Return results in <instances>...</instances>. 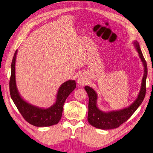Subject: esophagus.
<instances>
[{
	"instance_id": "obj_1",
	"label": "esophagus",
	"mask_w": 153,
	"mask_h": 153,
	"mask_svg": "<svg viewBox=\"0 0 153 153\" xmlns=\"http://www.w3.org/2000/svg\"><path fill=\"white\" fill-rule=\"evenodd\" d=\"M78 84H79L81 85H84V84H86V80H85V78L83 77L82 76H80V75L78 78Z\"/></svg>"
}]
</instances>
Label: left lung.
Instances as JSON below:
<instances>
[{
  "mask_svg": "<svg viewBox=\"0 0 153 153\" xmlns=\"http://www.w3.org/2000/svg\"><path fill=\"white\" fill-rule=\"evenodd\" d=\"M139 57L144 67V74L142 81V86L137 100L130 106L124 109L103 112L96 106L97 94L93 89L89 86H85V89L89 96V111L87 120L92 126L96 128L102 129H110L119 127L122 124L127 121L128 119L135 112L145 98L146 92V78L147 75V67L146 60L143 56L140 45L137 41L134 42Z\"/></svg>",
  "mask_w": 153,
  "mask_h": 153,
  "instance_id": "1",
  "label": "left lung"
}]
</instances>
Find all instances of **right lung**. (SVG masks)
<instances>
[{
  "label": "right lung",
  "mask_w": 153,
  "mask_h": 153,
  "mask_svg": "<svg viewBox=\"0 0 153 153\" xmlns=\"http://www.w3.org/2000/svg\"><path fill=\"white\" fill-rule=\"evenodd\" d=\"M16 53L17 50L14 54L11 62V74L10 80V95L14 103L25 121L32 125L38 127H44L57 124L62 117L64 102L68 96L75 89V81L68 80L63 83L59 89L56 102L51 107L43 109L31 105L21 98L16 86L15 61Z\"/></svg>",
  "instance_id": "right-lung-1"
}]
</instances>
